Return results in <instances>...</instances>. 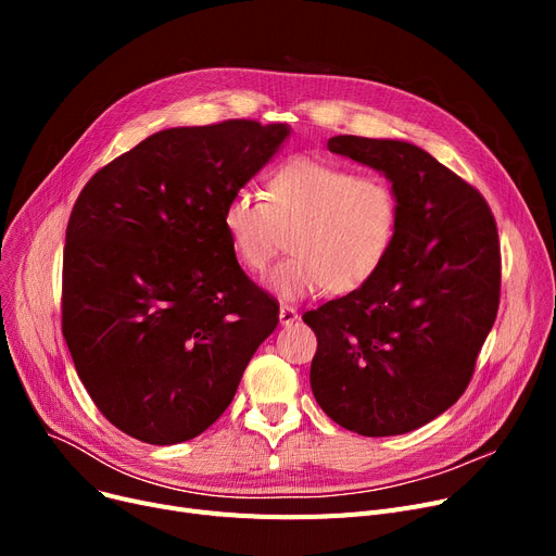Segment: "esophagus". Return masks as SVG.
Masks as SVG:
<instances>
[{"mask_svg": "<svg viewBox=\"0 0 556 556\" xmlns=\"http://www.w3.org/2000/svg\"><path fill=\"white\" fill-rule=\"evenodd\" d=\"M298 308H293V306H288V304H283L281 308H279V323L283 325V327H290L293 323H298Z\"/></svg>", "mask_w": 556, "mask_h": 556, "instance_id": "34e87169", "label": "esophagus"}]
</instances>
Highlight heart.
<instances>
[{"mask_svg":"<svg viewBox=\"0 0 556 556\" xmlns=\"http://www.w3.org/2000/svg\"><path fill=\"white\" fill-rule=\"evenodd\" d=\"M401 225V200L383 175L356 170L315 157H290L275 166L263 200L233 191L220 214V227L233 258L250 275H270L281 300H304L331 290L346 295L363 288L388 261Z\"/></svg>","mask_w":556,"mask_h":556,"instance_id":"heart-1","label":"heart"}]
</instances>
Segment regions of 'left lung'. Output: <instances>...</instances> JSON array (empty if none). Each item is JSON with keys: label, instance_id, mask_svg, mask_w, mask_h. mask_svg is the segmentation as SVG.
<instances>
[{"label": "left lung", "instance_id": "obj_1", "mask_svg": "<svg viewBox=\"0 0 556 556\" xmlns=\"http://www.w3.org/2000/svg\"><path fill=\"white\" fill-rule=\"evenodd\" d=\"M329 151L386 173L401 225L374 279L304 313L311 390L346 430L403 434L471 383L501 304L498 227L482 193L415 143L338 135Z\"/></svg>", "mask_w": 556, "mask_h": 556}]
</instances>
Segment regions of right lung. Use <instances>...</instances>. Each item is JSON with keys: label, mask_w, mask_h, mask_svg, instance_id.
Listing matches in <instances>:
<instances>
[{"label": "right lung", "mask_w": 556, "mask_h": 556, "mask_svg": "<svg viewBox=\"0 0 556 556\" xmlns=\"http://www.w3.org/2000/svg\"><path fill=\"white\" fill-rule=\"evenodd\" d=\"M288 132L252 119L160 130L97 170L74 204L63 336L101 415L139 442L207 430L279 323L220 214Z\"/></svg>", "instance_id": "right-lung-1"}]
</instances>
